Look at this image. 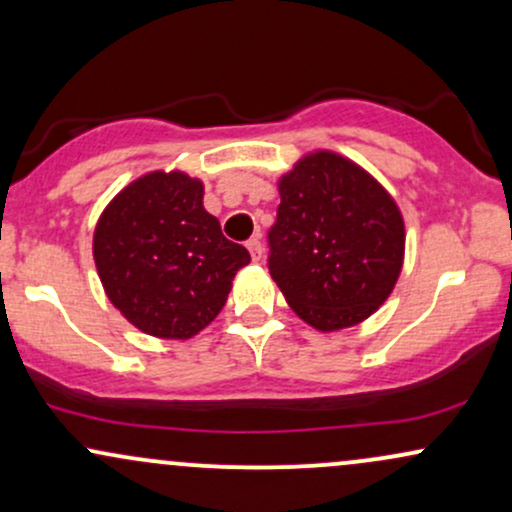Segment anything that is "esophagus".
I'll list each match as a JSON object with an SVG mask.
<instances>
[{
  "instance_id": "34e87169",
  "label": "esophagus",
  "mask_w": 512,
  "mask_h": 512,
  "mask_svg": "<svg viewBox=\"0 0 512 512\" xmlns=\"http://www.w3.org/2000/svg\"><path fill=\"white\" fill-rule=\"evenodd\" d=\"M248 250H250L252 260H255V262H260V260H262V252H264V248H262V240H260V236H252V238L248 240Z\"/></svg>"
}]
</instances>
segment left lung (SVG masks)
I'll use <instances>...</instances> for the list:
<instances>
[{"label":"left lung","mask_w":512,"mask_h":512,"mask_svg":"<svg viewBox=\"0 0 512 512\" xmlns=\"http://www.w3.org/2000/svg\"><path fill=\"white\" fill-rule=\"evenodd\" d=\"M267 267L315 330L366 320L395 286L404 255L397 204L366 170L317 151L279 182Z\"/></svg>","instance_id":"obj_1"}]
</instances>
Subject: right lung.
I'll list each match as a JSON object with an SVG mask.
<instances>
[{
	"label": "right lung",
	"mask_w": 512,
	"mask_h": 512,
	"mask_svg": "<svg viewBox=\"0 0 512 512\" xmlns=\"http://www.w3.org/2000/svg\"><path fill=\"white\" fill-rule=\"evenodd\" d=\"M204 187L185 173H149L125 187L93 236L110 303L146 334L190 339L226 305L250 252L202 207Z\"/></svg>",
	"instance_id": "1"
}]
</instances>
